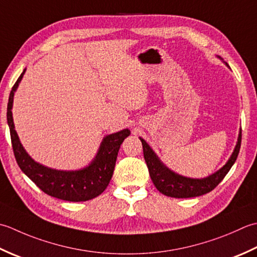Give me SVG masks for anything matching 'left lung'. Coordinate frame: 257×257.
Returning a JSON list of instances; mask_svg holds the SVG:
<instances>
[{
  "instance_id": "1",
  "label": "left lung",
  "mask_w": 257,
  "mask_h": 257,
  "mask_svg": "<svg viewBox=\"0 0 257 257\" xmlns=\"http://www.w3.org/2000/svg\"><path fill=\"white\" fill-rule=\"evenodd\" d=\"M140 140L143 145L144 159L146 165H148L151 180L153 181L155 187L158 188L162 194L166 196L175 198H188L206 194V193L214 190L222 182L225 175L231 170V167L237 159L240 149V141H242V132H239L238 134L236 146H235L231 158L228 159L226 164L222 169L214 173V174L204 177V179H191V177L182 176L171 171L169 167H166L162 163L158 155L150 148V145L142 138H140Z\"/></svg>"
}]
</instances>
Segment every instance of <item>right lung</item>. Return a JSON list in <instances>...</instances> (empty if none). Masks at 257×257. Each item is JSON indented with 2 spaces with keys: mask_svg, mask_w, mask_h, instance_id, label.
Listing matches in <instances>:
<instances>
[{
  "mask_svg": "<svg viewBox=\"0 0 257 257\" xmlns=\"http://www.w3.org/2000/svg\"><path fill=\"white\" fill-rule=\"evenodd\" d=\"M24 73L25 70L15 82L10 93L7 112L12 148L20 169L46 194L63 201L85 202L102 194L112 179L119 146L123 143L124 139L131 134L130 130L125 128L119 132L106 135L99 145L96 156L91 164L84 169L60 171L38 163L26 153L21 144L12 116L14 93Z\"/></svg>",
  "mask_w": 257,
  "mask_h": 257,
  "instance_id": "add662e5",
  "label": "right lung"
}]
</instances>
